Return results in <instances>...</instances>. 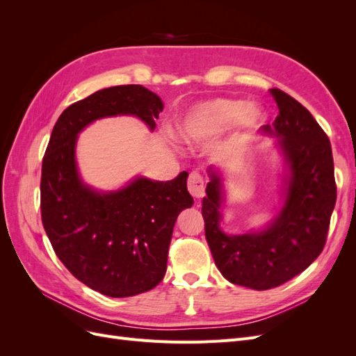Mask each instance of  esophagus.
<instances>
[{"label":"esophagus","mask_w":356,"mask_h":356,"mask_svg":"<svg viewBox=\"0 0 356 356\" xmlns=\"http://www.w3.org/2000/svg\"><path fill=\"white\" fill-rule=\"evenodd\" d=\"M187 187L193 197L200 199L204 196V179L197 172H191L187 181Z\"/></svg>","instance_id":"34e87169"}]
</instances>
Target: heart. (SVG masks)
I'll list each match as a JSON object with an SVG mask.
<instances>
[{
  "label": "heart",
  "instance_id": "obj_1",
  "mask_svg": "<svg viewBox=\"0 0 356 356\" xmlns=\"http://www.w3.org/2000/svg\"><path fill=\"white\" fill-rule=\"evenodd\" d=\"M264 118L257 105H245L241 99H212L202 102L182 117L178 135L186 143H200L218 135L241 122L257 126Z\"/></svg>",
  "mask_w": 356,
  "mask_h": 356
}]
</instances>
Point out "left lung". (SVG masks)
Listing matches in <instances>:
<instances>
[{
  "mask_svg": "<svg viewBox=\"0 0 356 356\" xmlns=\"http://www.w3.org/2000/svg\"><path fill=\"white\" fill-rule=\"evenodd\" d=\"M279 114L261 131L279 138L289 169L281 212L260 233L229 236L220 229L221 178L209 169L203 197L204 236L213 261L232 284L258 291L282 285L314 263L327 242L337 187L327 134L303 105L272 89Z\"/></svg>",
  "mask_w": 356,
  "mask_h": 356,
  "instance_id": "obj_1",
  "label": "left lung"
}]
</instances>
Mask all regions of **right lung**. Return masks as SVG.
I'll return each mask as SVG.
<instances>
[{
	"mask_svg": "<svg viewBox=\"0 0 356 356\" xmlns=\"http://www.w3.org/2000/svg\"><path fill=\"white\" fill-rule=\"evenodd\" d=\"M163 110L139 84L102 89L70 105L53 127L41 168V220L59 260L80 282L108 297H132L159 285L179 212L195 203L184 170L170 181L136 178L98 193L77 172V135L96 118L132 114L154 129Z\"/></svg>",
	"mask_w": 356,
	"mask_h": 356,
	"instance_id": "obj_1",
	"label": "right lung"
}]
</instances>
